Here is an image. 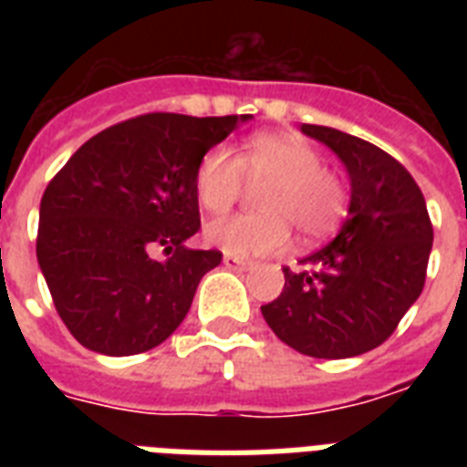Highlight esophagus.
<instances>
[{
	"label": "esophagus",
	"instance_id": "obj_1",
	"mask_svg": "<svg viewBox=\"0 0 467 467\" xmlns=\"http://www.w3.org/2000/svg\"><path fill=\"white\" fill-rule=\"evenodd\" d=\"M223 264H225L227 269H247L249 266V262L247 259H240V256H233V254H225L223 256Z\"/></svg>",
	"mask_w": 467,
	"mask_h": 467
}]
</instances>
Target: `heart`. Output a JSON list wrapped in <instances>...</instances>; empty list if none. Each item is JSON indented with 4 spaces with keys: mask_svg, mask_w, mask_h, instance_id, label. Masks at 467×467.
<instances>
[{
    "mask_svg": "<svg viewBox=\"0 0 467 467\" xmlns=\"http://www.w3.org/2000/svg\"><path fill=\"white\" fill-rule=\"evenodd\" d=\"M249 183H264L256 193L259 213L233 215L205 225V240L225 254H276L291 240V225L306 240L325 237L348 208V186L310 142L288 133L254 135L237 157L215 145L201 157L193 174L198 203L213 215L234 205Z\"/></svg>",
    "mask_w": 467,
    "mask_h": 467,
    "instance_id": "1",
    "label": "heart"
}]
</instances>
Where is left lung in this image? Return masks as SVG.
Listing matches in <instances>:
<instances>
[{
    "instance_id": "8db88e82",
    "label": "left lung",
    "mask_w": 467,
    "mask_h": 467,
    "mask_svg": "<svg viewBox=\"0 0 467 467\" xmlns=\"http://www.w3.org/2000/svg\"><path fill=\"white\" fill-rule=\"evenodd\" d=\"M347 164L351 205L339 234L298 269L284 266V291L262 306L266 325L315 358H348L380 347L420 298L434 242L421 189L373 142L303 123Z\"/></svg>"
}]
</instances>
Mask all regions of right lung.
<instances>
[{
	"mask_svg": "<svg viewBox=\"0 0 467 467\" xmlns=\"http://www.w3.org/2000/svg\"><path fill=\"white\" fill-rule=\"evenodd\" d=\"M247 119L142 113L94 135L50 179L36 254L82 347L142 354L182 325L201 278L223 262L218 249L183 247L201 230L193 174Z\"/></svg>",
	"mask_w": 467,
	"mask_h": 467,
	"instance_id": "right-lung-1",
	"label": "right lung"
}]
</instances>
